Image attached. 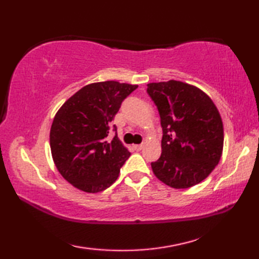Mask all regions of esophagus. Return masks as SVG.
<instances>
[{
	"mask_svg": "<svg viewBox=\"0 0 259 259\" xmlns=\"http://www.w3.org/2000/svg\"><path fill=\"white\" fill-rule=\"evenodd\" d=\"M133 148H134L136 151H140L142 148H144V145H134Z\"/></svg>",
	"mask_w": 259,
	"mask_h": 259,
	"instance_id": "1",
	"label": "esophagus"
}]
</instances>
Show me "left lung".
Masks as SVG:
<instances>
[{"instance_id": "left-lung-1", "label": "left lung", "mask_w": 259, "mask_h": 259, "mask_svg": "<svg viewBox=\"0 0 259 259\" xmlns=\"http://www.w3.org/2000/svg\"><path fill=\"white\" fill-rule=\"evenodd\" d=\"M147 92L162 126L161 156L151 162L163 184L185 189L201 183L223 155L224 125L217 107L199 88L183 81L152 82Z\"/></svg>"}]
</instances>
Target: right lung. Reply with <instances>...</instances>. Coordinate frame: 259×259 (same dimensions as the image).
Listing matches in <instances>:
<instances>
[{"instance_id": "obj_1", "label": "right lung", "mask_w": 259, "mask_h": 259, "mask_svg": "<svg viewBox=\"0 0 259 259\" xmlns=\"http://www.w3.org/2000/svg\"><path fill=\"white\" fill-rule=\"evenodd\" d=\"M138 85L95 82L76 91L54 115L50 147L54 164L75 188L96 194L119 177L130 152L118 136L107 137L121 102Z\"/></svg>"}]
</instances>
